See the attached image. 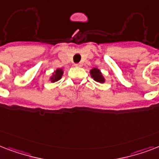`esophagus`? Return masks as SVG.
<instances>
[{
	"label": "esophagus",
	"instance_id": "esophagus-1",
	"mask_svg": "<svg viewBox=\"0 0 159 159\" xmlns=\"http://www.w3.org/2000/svg\"><path fill=\"white\" fill-rule=\"evenodd\" d=\"M76 67H82V63H77V64H75Z\"/></svg>",
	"mask_w": 159,
	"mask_h": 159
}]
</instances>
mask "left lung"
<instances>
[{"mask_svg":"<svg viewBox=\"0 0 159 159\" xmlns=\"http://www.w3.org/2000/svg\"><path fill=\"white\" fill-rule=\"evenodd\" d=\"M90 74H91L92 77L96 81V82H101V83L105 82L104 77H103V75H102V73L98 68H96V67L92 68V69L90 71Z\"/></svg>","mask_w":159,"mask_h":159,"instance_id":"obj_1","label":"left lung"}]
</instances>
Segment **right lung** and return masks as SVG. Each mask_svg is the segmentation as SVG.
I'll return each mask as SVG.
<instances>
[{"label":"right lung","mask_w":159,"mask_h":159,"mask_svg":"<svg viewBox=\"0 0 159 159\" xmlns=\"http://www.w3.org/2000/svg\"><path fill=\"white\" fill-rule=\"evenodd\" d=\"M62 74H63V71H62V68H57L56 71L53 73L52 77H50L51 82H55L58 81L59 79H61Z\"/></svg>","instance_id":"1"}]
</instances>
